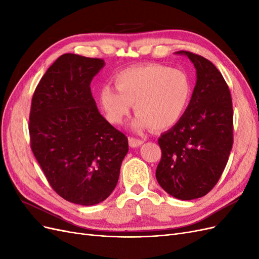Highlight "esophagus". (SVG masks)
<instances>
[{
  "mask_svg": "<svg viewBox=\"0 0 259 259\" xmlns=\"http://www.w3.org/2000/svg\"><path fill=\"white\" fill-rule=\"evenodd\" d=\"M128 144L132 148H136L139 147L140 145L144 144V140L143 139H139V138H134V137H130L128 138Z\"/></svg>",
  "mask_w": 259,
  "mask_h": 259,
  "instance_id": "34e87169",
  "label": "esophagus"
}]
</instances>
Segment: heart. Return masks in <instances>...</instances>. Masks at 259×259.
Here are the masks:
<instances>
[{"instance_id":"b5f03b06","label":"heart","mask_w":259,"mask_h":259,"mask_svg":"<svg viewBox=\"0 0 259 259\" xmlns=\"http://www.w3.org/2000/svg\"><path fill=\"white\" fill-rule=\"evenodd\" d=\"M115 89L105 85L98 97L107 120L122 124L134 105L135 131L165 130L184 116L192 95L189 75L180 69L150 64L122 70L114 76Z\"/></svg>"}]
</instances>
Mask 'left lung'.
<instances>
[{
  "instance_id": "8db88e82",
  "label": "left lung",
  "mask_w": 259,
  "mask_h": 259,
  "mask_svg": "<svg viewBox=\"0 0 259 259\" xmlns=\"http://www.w3.org/2000/svg\"><path fill=\"white\" fill-rule=\"evenodd\" d=\"M197 70L190 103L180 121L163 133L155 177L171 197L198 199L221 178L233 145V109L228 85L206 58L187 51Z\"/></svg>"
}]
</instances>
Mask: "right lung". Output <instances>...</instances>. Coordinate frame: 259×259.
Listing matches in <instances>:
<instances>
[{"instance_id": "1", "label": "right lung", "mask_w": 259, "mask_h": 259, "mask_svg": "<svg viewBox=\"0 0 259 259\" xmlns=\"http://www.w3.org/2000/svg\"><path fill=\"white\" fill-rule=\"evenodd\" d=\"M105 61L64 54L42 76L29 116L30 145L53 189L94 205L117 184L128 140L98 111L91 82Z\"/></svg>"}]
</instances>
